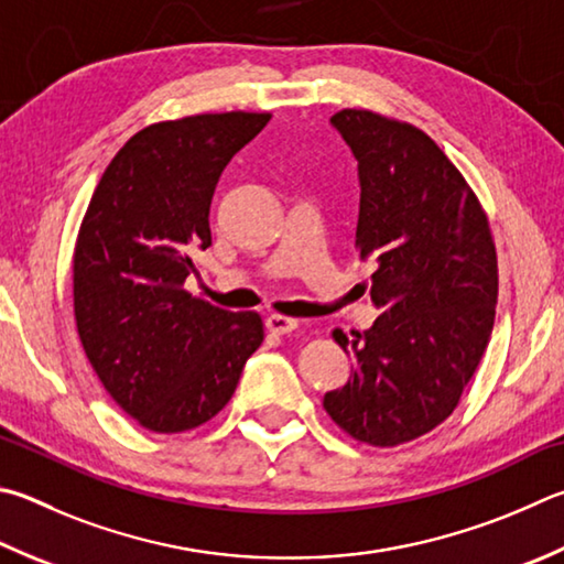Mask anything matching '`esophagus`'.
<instances>
[{
    "label": "esophagus",
    "mask_w": 564,
    "mask_h": 564,
    "mask_svg": "<svg viewBox=\"0 0 564 564\" xmlns=\"http://www.w3.org/2000/svg\"><path fill=\"white\" fill-rule=\"evenodd\" d=\"M265 327H269V330L275 335H289L295 330V327H299V321L289 315H269L265 317Z\"/></svg>",
    "instance_id": "obj_1"
}]
</instances>
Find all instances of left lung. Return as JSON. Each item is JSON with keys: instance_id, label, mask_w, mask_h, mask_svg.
I'll use <instances>...</instances> for the list:
<instances>
[{"instance_id": "1", "label": "left lung", "mask_w": 564, "mask_h": 564, "mask_svg": "<svg viewBox=\"0 0 564 564\" xmlns=\"http://www.w3.org/2000/svg\"><path fill=\"white\" fill-rule=\"evenodd\" d=\"M360 175L355 249L372 256L370 330L335 343L355 370L323 399L355 442L399 446L452 416L496 321L498 259L488 217L442 148L409 122L345 108L330 118Z\"/></svg>"}]
</instances>
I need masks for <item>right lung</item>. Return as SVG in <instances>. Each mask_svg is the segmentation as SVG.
I'll use <instances>...</instances> for the list:
<instances>
[{
  "label": "right lung",
  "instance_id": "add662e5",
  "mask_svg": "<svg viewBox=\"0 0 564 564\" xmlns=\"http://www.w3.org/2000/svg\"><path fill=\"white\" fill-rule=\"evenodd\" d=\"M271 112H202L135 132L110 160L80 221L74 313L80 345L122 412L155 434L217 416L263 343L259 313L184 291L212 247L224 167Z\"/></svg>",
  "mask_w": 564,
  "mask_h": 564
}]
</instances>
